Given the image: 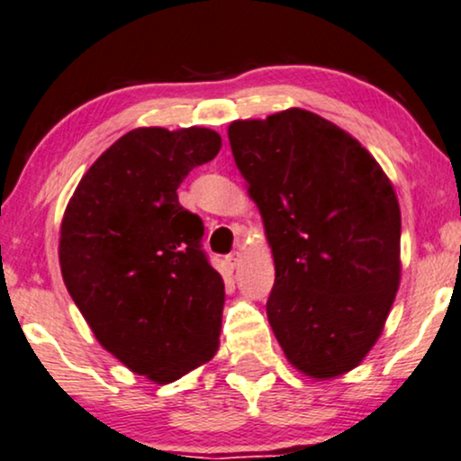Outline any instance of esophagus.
Here are the masks:
<instances>
[{"instance_id":"esophagus-1","label":"esophagus","mask_w":461,"mask_h":461,"mask_svg":"<svg viewBox=\"0 0 461 461\" xmlns=\"http://www.w3.org/2000/svg\"><path fill=\"white\" fill-rule=\"evenodd\" d=\"M226 262H229L230 268H237L239 262H241V252H232L226 256Z\"/></svg>"}]
</instances>
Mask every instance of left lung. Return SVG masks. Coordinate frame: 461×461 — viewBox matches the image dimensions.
<instances>
[{"label": "left lung", "mask_w": 461, "mask_h": 461, "mask_svg": "<svg viewBox=\"0 0 461 461\" xmlns=\"http://www.w3.org/2000/svg\"><path fill=\"white\" fill-rule=\"evenodd\" d=\"M229 140L275 262L267 315L296 370L334 379L384 332L400 285V205L356 137L290 107Z\"/></svg>", "instance_id": "left-lung-1"}]
</instances>
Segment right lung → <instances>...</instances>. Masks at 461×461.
<instances>
[{
    "instance_id": "obj_1",
    "label": "right lung",
    "mask_w": 461,
    "mask_h": 461,
    "mask_svg": "<svg viewBox=\"0 0 461 461\" xmlns=\"http://www.w3.org/2000/svg\"><path fill=\"white\" fill-rule=\"evenodd\" d=\"M222 137L205 127H141L95 160L63 213L65 288L101 348L154 384L216 356L224 282L201 249L203 220L177 201Z\"/></svg>"
}]
</instances>
